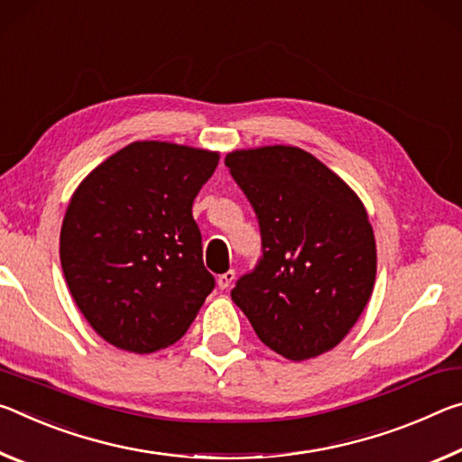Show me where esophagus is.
<instances>
[{
  "instance_id": "34e87169",
  "label": "esophagus",
  "mask_w": 462,
  "mask_h": 462,
  "mask_svg": "<svg viewBox=\"0 0 462 462\" xmlns=\"http://www.w3.org/2000/svg\"><path fill=\"white\" fill-rule=\"evenodd\" d=\"M233 281H236V270H229V272H225V274H218L217 284H218V289L226 291L233 284Z\"/></svg>"
}]
</instances>
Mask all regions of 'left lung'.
<instances>
[{
	"label": "left lung",
	"instance_id": "8db88e82",
	"mask_svg": "<svg viewBox=\"0 0 462 462\" xmlns=\"http://www.w3.org/2000/svg\"><path fill=\"white\" fill-rule=\"evenodd\" d=\"M225 165L262 236V258L231 299L274 352L319 356L342 342L373 294L376 245L365 204L299 147L233 151Z\"/></svg>",
	"mask_w": 462,
	"mask_h": 462
}]
</instances>
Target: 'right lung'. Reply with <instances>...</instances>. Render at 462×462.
Listing matches in <instances>:
<instances>
[{
	"instance_id": "add662e5",
	"label": "right lung",
	"mask_w": 462,
	"mask_h": 462,
	"mask_svg": "<svg viewBox=\"0 0 462 462\" xmlns=\"http://www.w3.org/2000/svg\"><path fill=\"white\" fill-rule=\"evenodd\" d=\"M215 151L137 141L89 173L60 226V266L89 325L120 350L151 354L186 334L215 276L192 202Z\"/></svg>"
}]
</instances>
